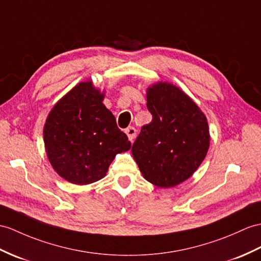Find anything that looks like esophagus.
<instances>
[{
    "instance_id": "obj_1",
    "label": "esophagus",
    "mask_w": 261,
    "mask_h": 261,
    "mask_svg": "<svg viewBox=\"0 0 261 261\" xmlns=\"http://www.w3.org/2000/svg\"><path fill=\"white\" fill-rule=\"evenodd\" d=\"M125 133H126V136H128V138H129V140L132 142L133 140H135V138H136V135H137V130L133 128V126H129V128H126L125 129Z\"/></svg>"
}]
</instances>
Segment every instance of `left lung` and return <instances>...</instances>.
<instances>
[{
    "mask_svg": "<svg viewBox=\"0 0 261 261\" xmlns=\"http://www.w3.org/2000/svg\"><path fill=\"white\" fill-rule=\"evenodd\" d=\"M149 124L132 145V155L145 180L171 188L190 178L209 149L207 118L179 88L158 83L148 89Z\"/></svg>",
    "mask_w": 261,
    "mask_h": 261,
    "instance_id": "8db88e82",
    "label": "left lung"
}]
</instances>
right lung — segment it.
<instances>
[{"mask_svg":"<svg viewBox=\"0 0 261 261\" xmlns=\"http://www.w3.org/2000/svg\"><path fill=\"white\" fill-rule=\"evenodd\" d=\"M103 94L91 81L79 83L51 110L43 129L47 158L69 182L89 185L102 179L119 152L131 148Z\"/></svg>","mask_w":261,"mask_h":261,"instance_id":"add662e5","label":"right lung"}]
</instances>
